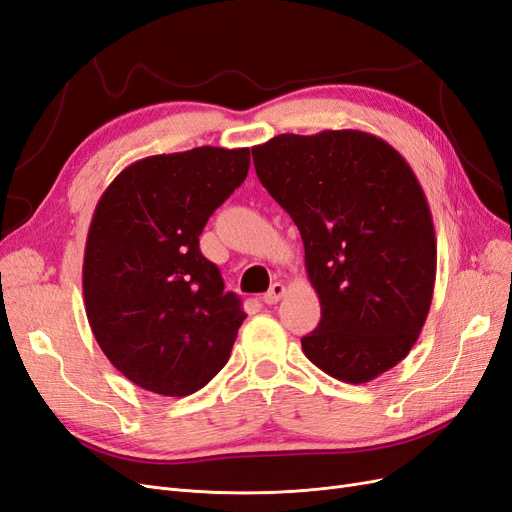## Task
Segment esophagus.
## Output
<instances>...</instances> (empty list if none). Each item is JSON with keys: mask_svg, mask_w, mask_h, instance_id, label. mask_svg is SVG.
Returning <instances> with one entry per match:
<instances>
[{"mask_svg": "<svg viewBox=\"0 0 512 512\" xmlns=\"http://www.w3.org/2000/svg\"><path fill=\"white\" fill-rule=\"evenodd\" d=\"M283 295H285V285L283 283H274L268 293H263L261 300L266 302V304H276L280 298H283Z\"/></svg>", "mask_w": 512, "mask_h": 512, "instance_id": "obj_1", "label": "esophagus"}]
</instances>
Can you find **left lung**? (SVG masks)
Masks as SVG:
<instances>
[{"mask_svg": "<svg viewBox=\"0 0 512 512\" xmlns=\"http://www.w3.org/2000/svg\"><path fill=\"white\" fill-rule=\"evenodd\" d=\"M261 185L298 225L321 321L304 355L370 383L415 346L432 306L436 234L406 159L359 129L280 134L253 146Z\"/></svg>", "mask_w": 512, "mask_h": 512, "instance_id": "obj_1", "label": "left lung"}]
</instances>
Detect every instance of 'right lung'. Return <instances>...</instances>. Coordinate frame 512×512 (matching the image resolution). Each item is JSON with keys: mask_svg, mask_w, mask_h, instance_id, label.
I'll list each match as a JSON object with an SVG mask.
<instances>
[{"mask_svg": "<svg viewBox=\"0 0 512 512\" xmlns=\"http://www.w3.org/2000/svg\"><path fill=\"white\" fill-rule=\"evenodd\" d=\"M249 166V148L144 157L95 206L82 263L87 319L110 364L146 391L185 398L227 364L246 315L200 234Z\"/></svg>", "mask_w": 512, "mask_h": 512, "instance_id": "right-lung-1", "label": "right lung"}]
</instances>
